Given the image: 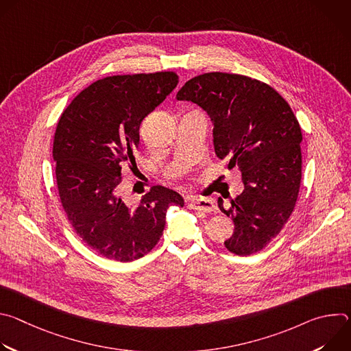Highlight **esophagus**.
<instances>
[{"instance_id": "esophagus-1", "label": "esophagus", "mask_w": 351, "mask_h": 351, "mask_svg": "<svg viewBox=\"0 0 351 351\" xmlns=\"http://www.w3.org/2000/svg\"><path fill=\"white\" fill-rule=\"evenodd\" d=\"M187 207L190 210H195V211H202V213H214L217 210L214 199L211 198H193L189 199Z\"/></svg>"}]
</instances>
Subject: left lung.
<instances>
[{"mask_svg":"<svg viewBox=\"0 0 351 351\" xmlns=\"http://www.w3.org/2000/svg\"><path fill=\"white\" fill-rule=\"evenodd\" d=\"M210 115L214 148L229 168L239 167L244 190L223 208L234 233L225 247L252 256L271 243L289 221L302 182V129L286 99L269 84L237 73L198 75L178 91Z\"/></svg>","mask_w":351,"mask_h":351,"instance_id":"1","label":"left lung"}]
</instances>
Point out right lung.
I'll return each mask as SVG.
<instances>
[{
  "label": "right lung",
  "instance_id": "add662e5",
  "mask_svg": "<svg viewBox=\"0 0 351 351\" xmlns=\"http://www.w3.org/2000/svg\"><path fill=\"white\" fill-rule=\"evenodd\" d=\"M178 82L171 71L107 76L82 90L58 121L53 157L62 208L83 243L106 258L129 263L148 254L167 210L184 206L164 186H153L136 206L119 189L123 164L134 162L141 121Z\"/></svg>",
  "mask_w": 351,
  "mask_h": 351
}]
</instances>
